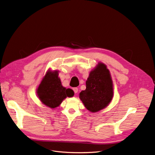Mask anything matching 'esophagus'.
<instances>
[{"instance_id": "1", "label": "esophagus", "mask_w": 155, "mask_h": 155, "mask_svg": "<svg viewBox=\"0 0 155 155\" xmlns=\"http://www.w3.org/2000/svg\"><path fill=\"white\" fill-rule=\"evenodd\" d=\"M72 89H73L74 92L75 93H77L78 92V88H77V87H74Z\"/></svg>"}]
</instances>
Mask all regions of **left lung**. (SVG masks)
<instances>
[{
	"label": "left lung",
	"instance_id": "1",
	"mask_svg": "<svg viewBox=\"0 0 155 155\" xmlns=\"http://www.w3.org/2000/svg\"><path fill=\"white\" fill-rule=\"evenodd\" d=\"M86 89L79 93V98L87 110L96 113L105 108L113 97V84L110 71L99 62L90 72L86 82Z\"/></svg>",
	"mask_w": 155,
	"mask_h": 155
}]
</instances>
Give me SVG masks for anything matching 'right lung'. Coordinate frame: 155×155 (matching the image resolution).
I'll return each mask as SVG.
<instances>
[{
	"label": "right lung",
	"instance_id": "right-lung-1",
	"mask_svg": "<svg viewBox=\"0 0 155 155\" xmlns=\"http://www.w3.org/2000/svg\"><path fill=\"white\" fill-rule=\"evenodd\" d=\"M58 75V71L48 70L37 89L40 101L52 109L59 106L67 97H72L74 94L71 89L62 86Z\"/></svg>",
	"mask_w": 155,
	"mask_h": 155
}]
</instances>
